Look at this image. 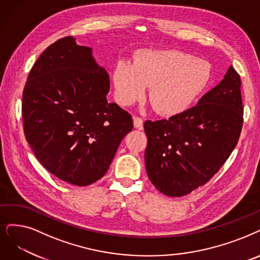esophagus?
I'll return each mask as SVG.
<instances>
[{
    "mask_svg": "<svg viewBox=\"0 0 260 260\" xmlns=\"http://www.w3.org/2000/svg\"><path fill=\"white\" fill-rule=\"evenodd\" d=\"M133 124H134V127H136L137 129L142 130L143 129V119L141 117L134 116L133 117Z\"/></svg>",
    "mask_w": 260,
    "mask_h": 260,
    "instance_id": "34e87169",
    "label": "esophagus"
}]
</instances>
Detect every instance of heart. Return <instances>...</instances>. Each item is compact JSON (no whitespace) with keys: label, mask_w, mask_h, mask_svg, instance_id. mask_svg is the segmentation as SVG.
Returning a JSON list of instances; mask_svg holds the SVG:
<instances>
[{"label":"heart","mask_w":260,"mask_h":260,"mask_svg":"<svg viewBox=\"0 0 260 260\" xmlns=\"http://www.w3.org/2000/svg\"><path fill=\"white\" fill-rule=\"evenodd\" d=\"M212 67L202 58L176 50H141L132 65L119 60L113 71L117 101L128 107L149 86V102L163 116L188 110L209 86Z\"/></svg>","instance_id":"b5f03b06"}]
</instances>
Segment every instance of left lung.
Listing matches in <instances>:
<instances>
[{
  "mask_svg": "<svg viewBox=\"0 0 260 260\" xmlns=\"http://www.w3.org/2000/svg\"><path fill=\"white\" fill-rule=\"evenodd\" d=\"M242 123L241 80L232 66L195 107L145 121V165L154 188L180 197L208 182L235 149Z\"/></svg>",
  "mask_w": 260,
  "mask_h": 260,
  "instance_id": "1",
  "label": "left lung"
}]
</instances>
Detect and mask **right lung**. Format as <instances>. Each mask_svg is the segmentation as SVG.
Masks as SVG:
<instances>
[{"label":"right lung","mask_w":260,"mask_h":260,"mask_svg":"<svg viewBox=\"0 0 260 260\" xmlns=\"http://www.w3.org/2000/svg\"><path fill=\"white\" fill-rule=\"evenodd\" d=\"M107 70L72 36L49 46L30 69L22 95L25 139L44 168L84 186L108 172L130 114L110 103Z\"/></svg>","instance_id":"1"}]
</instances>
